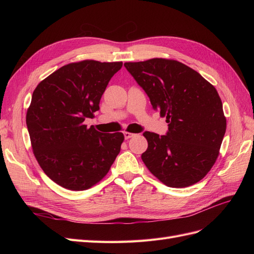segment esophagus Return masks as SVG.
<instances>
[{
    "label": "esophagus",
    "instance_id": "esophagus-1",
    "mask_svg": "<svg viewBox=\"0 0 254 254\" xmlns=\"http://www.w3.org/2000/svg\"><path fill=\"white\" fill-rule=\"evenodd\" d=\"M133 135H134V133H131V132H127V131H125V132H124V137H125V140L130 139V137H132Z\"/></svg>",
    "mask_w": 254,
    "mask_h": 254
}]
</instances>
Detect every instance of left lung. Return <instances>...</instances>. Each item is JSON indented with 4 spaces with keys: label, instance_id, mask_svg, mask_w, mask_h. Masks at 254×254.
<instances>
[{
    "label": "left lung",
    "instance_id": "obj_1",
    "mask_svg": "<svg viewBox=\"0 0 254 254\" xmlns=\"http://www.w3.org/2000/svg\"><path fill=\"white\" fill-rule=\"evenodd\" d=\"M124 65L168 123L165 135L143 133L148 142L144 164L167 187L200 181L218 157L227 127L216 89L176 60L153 58Z\"/></svg>",
    "mask_w": 254,
    "mask_h": 254
}]
</instances>
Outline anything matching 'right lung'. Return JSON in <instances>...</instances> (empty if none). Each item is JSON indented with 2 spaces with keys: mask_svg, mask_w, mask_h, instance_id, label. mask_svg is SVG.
<instances>
[{
  "mask_svg": "<svg viewBox=\"0 0 254 254\" xmlns=\"http://www.w3.org/2000/svg\"><path fill=\"white\" fill-rule=\"evenodd\" d=\"M122 63L84 60L58 68L35 89L26 114L34 155L43 172L72 190L93 187L109 172L124 141L83 122L99 102Z\"/></svg>",
  "mask_w": 254,
  "mask_h": 254,
  "instance_id": "right-lung-1",
  "label": "right lung"
}]
</instances>
